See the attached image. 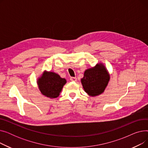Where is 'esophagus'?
<instances>
[{
  "mask_svg": "<svg viewBox=\"0 0 148 148\" xmlns=\"http://www.w3.org/2000/svg\"><path fill=\"white\" fill-rule=\"evenodd\" d=\"M70 80H71V82H76L77 78L76 77H71V78H70Z\"/></svg>",
  "mask_w": 148,
  "mask_h": 148,
  "instance_id": "34e87169",
  "label": "esophagus"
}]
</instances>
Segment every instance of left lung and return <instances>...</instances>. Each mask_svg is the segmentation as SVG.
I'll return each mask as SVG.
<instances>
[{"instance_id": "obj_1", "label": "left lung", "mask_w": 148, "mask_h": 148, "mask_svg": "<svg viewBox=\"0 0 148 148\" xmlns=\"http://www.w3.org/2000/svg\"><path fill=\"white\" fill-rule=\"evenodd\" d=\"M110 79V74L103 63L85 70L81 83L85 92L90 97L102 94Z\"/></svg>"}]
</instances>
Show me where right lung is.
I'll list each match as a JSON object with an SVG mask.
<instances>
[{
  "mask_svg": "<svg viewBox=\"0 0 148 148\" xmlns=\"http://www.w3.org/2000/svg\"><path fill=\"white\" fill-rule=\"evenodd\" d=\"M36 83L42 95L53 99L59 97L66 80L56 73L45 70L37 79Z\"/></svg>",
  "mask_w": 148,
  "mask_h": 148,
  "instance_id": "right-lung-1",
  "label": "right lung"
}]
</instances>
